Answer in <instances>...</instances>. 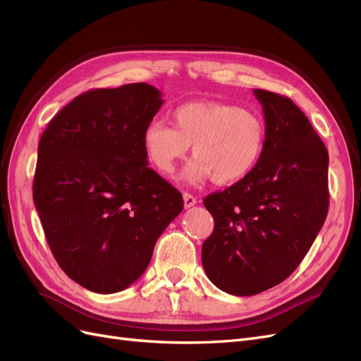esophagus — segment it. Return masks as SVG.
<instances>
[{
  "instance_id": "esophagus-1",
  "label": "esophagus",
  "mask_w": 361,
  "mask_h": 361,
  "mask_svg": "<svg viewBox=\"0 0 361 361\" xmlns=\"http://www.w3.org/2000/svg\"><path fill=\"white\" fill-rule=\"evenodd\" d=\"M195 203H197V199L194 197V195H191V194H188V192H183V204H185V207H191V206H194Z\"/></svg>"
}]
</instances>
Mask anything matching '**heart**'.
<instances>
[{
	"label": "heart",
	"instance_id": "heart-1",
	"mask_svg": "<svg viewBox=\"0 0 361 361\" xmlns=\"http://www.w3.org/2000/svg\"><path fill=\"white\" fill-rule=\"evenodd\" d=\"M171 118L173 126L154 120L143 130L146 158L166 176L191 146L195 157L182 171L190 185L209 178L218 185L233 183L264 155L267 125L255 111L218 101H191L174 108Z\"/></svg>",
	"mask_w": 361,
	"mask_h": 361
}]
</instances>
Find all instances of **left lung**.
<instances>
[{"label":"left lung","instance_id":"obj_1","mask_svg":"<svg viewBox=\"0 0 361 361\" xmlns=\"http://www.w3.org/2000/svg\"><path fill=\"white\" fill-rule=\"evenodd\" d=\"M264 111V155L245 178L203 204L214 232L202 247L207 279L250 297L286 280L307 255L329 212V152L289 97L255 89Z\"/></svg>","mask_w":361,"mask_h":361}]
</instances>
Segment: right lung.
<instances>
[{"label": "right lung", "mask_w": 361, "mask_h": 361, "mask_svg": "<svg viewBox=\"0 0 361 361\" xmlns=\"http://www.w3.org/2000/svg\"><path fill=\"white\" fill-rule=\"evenodd\" d=\"M146 82L76 96L43 130L32 199L60 268L82 288L116 293L146 271L183 209L147 167L143 130L164 104Z\"/></svg>", "instance_id": "obj_1"}]
</instances>
